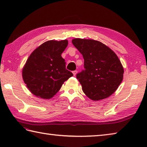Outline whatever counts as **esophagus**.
<instances>
[{
    "label": "esophagus",
    "instance_id": "34e87169",
    "mask_svg": "<svg viewBox=\"0 0 147 147\" xmlns=\"http://www.w3.org/2000/svg\"><path fill=\"white\" fill-rule=\"evenodd\" d=\"M73 75L75 76L76 75V74H77V71H73Z\"/></svg>",
    "mask_w": 147,
    "mask_h": 147
}]
</instances>
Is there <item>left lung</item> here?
I'll return each mask as SVG.
<instances>
[{
	"instance_id": "obj_1",
	"label": "left lung",
	"mask_w": 147,
	"mask_h": 147,
	"mask_svg": "<svg viewBox=\"0 0 147 147\" xmlns=\"http://www.w3.org/2000/svg\"><path fill=\"white\" fill-rule=\"evenodd\" d=\"M72 43L84 59L85 70L76 74L84 93L95 101L113 94L123 79L124 68L117 55L97 40L74 38Z\"/></svg>"
}]
</instances>
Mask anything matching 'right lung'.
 Wrapping results in <instances>:
<instances>
[{"label": "right lung", "instance_id": "1", "mask_svg": "<svg viewBox=\"0 0 147 147\" xmlns=\"http://www.w3.org/2000/svg\"><path fill=\"white\" fill-rule=\"evenodd\" d=\"M67 40H49L30 54L22 70L24 83L31 93L43 99L52 98L73 74L65 69L62 53Z\"/></svg>", "mask_w": 147, "mask_h": 147}]
</instances>
